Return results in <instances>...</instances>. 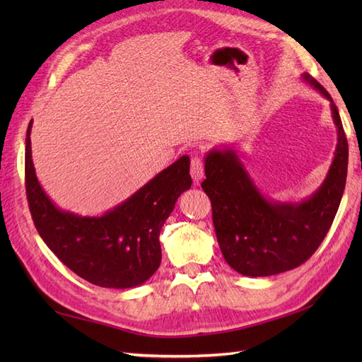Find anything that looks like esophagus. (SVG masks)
<instances>
[{
    "instance_id": "esophagus-1",
    "label": "esophagus",
    "mask_w": 362,
    "mask_h": 362,
    "mask_svg": "<svg viewBox=\"0 0 362 362\" xmlns=\"http://www.w3.org/2000/svg\"><path fill=\"white\" fill-rule=\"evenodd\" d=\"M190 175L196 184H199L204 178V161L199 156H194L190 163Z\"/></svg>"
}]
</instances>
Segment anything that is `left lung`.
I'll return each instance as SVG.
<instances>
[{"instance_id":"1","label":"left lung","mask_w":362,"mask_h":362,"mask_svg":"<svg viewBox=\"0 0 362 362\" xmlns=\"http://www.w3.org/2000/svg\"><path fill=\"white\" fill-rule=\"evenodd\" d=\"M302 78L331 103L337 127L334 160L322 185L300 202L272 201L246 172L234 148L205 156L202 189L211 201L213 223L225 261L245 276H270L300 266L326 237L343 198L349 146L331 95L310 74Z\"/></svg>"}]
</instances>
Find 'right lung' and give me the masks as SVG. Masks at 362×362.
I'll use <instances>...</instances> for the list:
<instances>
[{
	"instance_id": "add662e5",
	"label": "right lung",
	"mask_w": 362,
	"mask_h": 362,
	"mask_svg": "<svg viewBox=\"0 0 362 362\" xmlns=\"http://www.w3.org/2000/svg\"><path fill=\"white\" fill-rule=\"evenodd\" d=\"M31 122L25 137V190L37 233L64 266L93 286L133 288L161 262L160 231L182 192L192 185L182 156L103 216L60 210L43 192L31 160Z\"/></svg>"
}]
</instances>
